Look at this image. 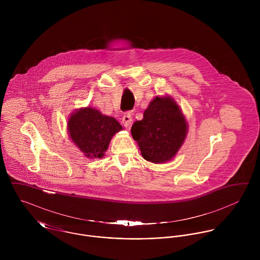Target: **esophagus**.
I'll use <instances>...</instances> for the list:
<instances>
[{
    "instance_id": "34e87169",
    "label": "esophagus",
    "mask_w": 260,
    "mask_h": 260,
    "mask_svg": "<svg viewBox=\"0 0 260 260\" xmlns=\"http://www.w3.org/2000/svg\"><path fill=\"white\" fill-rule=\"evenodd\" d=\"M122 123L126 128H129L132 124V117L130 113H126L123 117H122Z\"/></svg>"
}]
</instances>
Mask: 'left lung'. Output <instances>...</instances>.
Returning <instances> with one entry per match:
<instances>
[{
    "mask_svg": "<svg viewBox=\"0 0 260 260\" xmlns=\"http://www.w3.org/2000/svg\"><path fill=\"white\" fill-rule=\"evenodd\" d=\"M187 131L184 115L169 96L154 98L143 119L136 121L131 128L143 158L153 163L171 160L182 146Z\"/></svg>",
    "mask_w": 260,
    "mask_h": 260,
    "instance_id": "obj_1",
    "label": "left lung"
}]
</instances>
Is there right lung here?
<instances>
[{"mask_svg":"<svg viewBox=\"0 0 260 260\" xmlns=\"http://www.w3.org/2000/svg\"><path fill=\"white\" fill-rule=\"evenodd\" d=\"M122 129L115 118L91 107L72 113L68 121L70 138L88 158H102L112 137Z\"/></svg>","mask_w":260,"mask_h":260,"instance_id":"add662e5","label":"right lung"}]
</instances>
